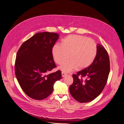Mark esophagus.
Returning <instances> with one entry per match:
<instances>
[{"instance_id": "1", "label": "esophagus", "mask_w": 124, "mask_h": 124, "mask_svg": "<svg viewBox=\"0 0 124 124\" xmlns=\"http://www.w3.org/2000/svg\"><path fill=\"white\" fill-rule=\"evenodd\" d=\"M67 75V74L64 72H62V77H64L65 76H66Z\"/></svg>"}]
</instances>
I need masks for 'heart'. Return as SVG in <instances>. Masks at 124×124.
Listing matches in <instances>:
<instances>
[{"mask_svg": "<svg viewBox=\"0 0 124 124\" xmlns=\"http://www.w3.org/2000/svg\"><path fill=\"white\" fill-rule=\"evenodd\" d=\"M97 52V44L93 39L77 35H70L63 40L61 46L56 45L52 48V55L57 64L70 58L60 67L65 72L88 67L94 61Z\"/></svg>", "mask_w": 124, "mask_h": 124, "instance_id": "b5f03b06", "label": "heart"}]
</instances>
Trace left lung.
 Here are the masks:
<instances>
[{
	"mask_svg": "<svg viewBox=\"0 0 124 124\" xmlns=\"http://www.w3.org/2000/svg\"><path fill=\"white\" fill-rule=\"evenodd\" d=\"M97 46V55L93 63L77 74L73 75L74 81L69 87V91L72 97L79 102L94 100L101 93L108 81L110 72L108 53L100 44H98Z\"/></svg>",
	"mask_w": 124,
	"mask_h": 124,
	"instance_id": "8db88e82",
	"label": "left lung"
}]
</instances>
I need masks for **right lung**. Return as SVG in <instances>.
I'll return each mask as SVG.
<instances>
[{
  "instance_id": "add662e5",
  "label": "right lung",
  "mask_w": 124,
  "mask_h": 124,
  "mask_svg": "<svg viewBox=\"0 0 124 124\" xmlns=\"http://www.w3.org/2000/svg\"><path fill=\"white\" fill-rule=\"evenodd\" d=\"M58 38L56 33H38L25 41L17 51L16 76L23 90L33 99L47 98L52 93L55 82L62 78L60 70L48 74L56 67L52 50Z\"/></svg>"
}]
</instances>
